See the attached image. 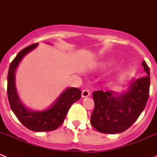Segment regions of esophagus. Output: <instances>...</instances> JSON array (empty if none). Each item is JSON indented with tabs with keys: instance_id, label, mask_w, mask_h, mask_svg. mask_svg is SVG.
Segmentation results:
<instances>
[{
	"instance_id": "esophagus-1",
	"label": "esophagus",
	"mask_w": 157,
	"mask_h": 157,
	"mask_svg": "<svg viewBox=\"0 0 157 157\" xmlns=\"http://www.w3.org/2000/svg\"><path fill=\"white\" fill-rule=\"evenodd\" d=\"M90 95V93L88 90H84L82 92V98H88L89 96Z\"/></svg>"
}]
</instances>
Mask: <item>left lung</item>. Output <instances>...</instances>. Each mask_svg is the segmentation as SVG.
<instances>
[{
    "label": "left lung",
    "instance_id": "8db88e82",
    "mask_svg": "<svg viewBox=\"0 0 157 157\" xmlns=\"http://www.w3.org/2000/svg\"><path fill=\"white\" fill-rule=\"evenodd\" d=\"M141 65L147 75L131 78L127 82V90L93 93L94 109L90 123L98 131L103 134L123 132L143 112L149 95L150 71L145 61L143 60Z\"/></svg>",
    "mask_w": 157,
    "mask_h": 157
}]
</instances>
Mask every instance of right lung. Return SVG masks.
<instances>
[{"instance_id": "right-lung-1", "label": "right lung", "mask_w": 157, "mask_h": 157, "mask_svg": "<svg viewBox=\"0 0 157 157\" xmlns=\"http://www.w3.org/2000/svg\"><path fill=\"white\" fill-rule=\"evenodd\" d=\"M37 45L38 43L26 47L12 60L8 70L7 92L11 109L20 123L29 130L42 132L56 130L61 125L72 104L80 99L82 92L75 87L67 88L44 110H31L23 105L16 86V71L24 56L34 50Z\"/></svg>"}]
</instances>
